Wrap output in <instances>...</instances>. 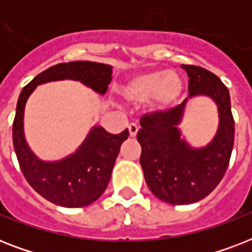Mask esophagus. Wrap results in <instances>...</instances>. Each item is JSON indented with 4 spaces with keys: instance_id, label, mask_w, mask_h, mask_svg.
<instances>
[{
    "instance_id": "esophagus-1",
    "label": "esophagus",
    "mask_w": 252,
    "mask_h": 252,
    "mask_svg": "<svg viewBox=\"0 0 252 252\" xmlns=\"http://www.w3.org/2000/svg\"><path fill=\"white\" fill-rule=\"evenodd\" d=\"M128 129H129V134L132 137H136V134L138 132V126L137 124H134V123H130L129 126H128Z\"/></svg>"
}]
</instances>
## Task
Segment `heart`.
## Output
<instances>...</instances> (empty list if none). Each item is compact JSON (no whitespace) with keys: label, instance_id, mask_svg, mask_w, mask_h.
<instances>
[{"label":"heart","instance_id":"obj_1","mask_svg":"<svg viewBox=\"0 0 252 252\" xmlns=\"http://www.w3.org/2000/svg\"><path fill=\"white\" fill-rule=\"evenodd\" d=\"M183 90V81L174 70H152L130 77L123 84L120 94L129 103L149 100L157 110H166L178 100Z\"/></svg>","mask_w":252,"mask_h":252}]
</instances>
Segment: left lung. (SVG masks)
<instances>
[{"label": "left lung", "mask_w": 252, "mask_h": 252, "mask_svg": "<svg viewBox=\"0 0 252 252\" xmlns=\"http://www.w3.org/2000/svg\"><path fill=\"white\" fill-rule=\"evenodd\" d=\"M183 69L189 78L188 97L208 94L218 103L220 126L214 141L203 150H192L180 138L176 126L188 98L172 108L141 116L137 132L146 184L158 199L174 205L196 203L219 186L230 162L235 132L227 87L201 66L183 65Z\"/></svg>", "instance_id": "1"}]
</instances>
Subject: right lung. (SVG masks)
Masks as SVG:
<instances>
[{
    "instance_id": "1",
    "label": "right lung",
    "mask_w": 252,
    "mask_h": 252,
    "mask_svg": "<svg viewBox=\"0 0 252 252\" xmlns=\"http://www.w3.org/2000/svg\"><path fill=\"white\" fill-rule=\"evenodd\" d=\"M76 80L99 94H106L112 80L110 65L91 61H70L53 65L37 74L23 87L18 98L13 123V144L19 167L26 180L51 203L66 208H81L100 197L110 182L111 172L129 132L111 134L102 126H94L70 157L59 162H43L29 149L23 134L25 104L35 87L49 81Z\"/></svg>"
}]
</instances>
